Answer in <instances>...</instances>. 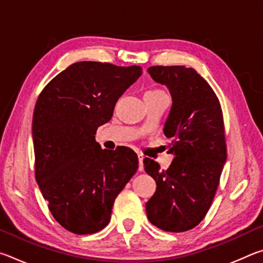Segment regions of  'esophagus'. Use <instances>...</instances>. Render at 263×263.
Wrapping results in <instances>:
<instances>
[{
  "label": "esophagus",
  "mask_w": 263,
  "mask_h": 263,
  "mask_svg": "<svg viewBox=\"0 0 263 263\" xmlns=\"http://www.w3.org/2000/svg\"><path fill=\"white\" fill-rule=\"evenodd\" d=\"M144 159L145 157L142 154H138V160H139V171H144Z\"/></svg>",
  "instance_id": "esophagus-1"
}]
</instances>
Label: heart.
Here are the masks:
<instances>
[{
    "instance_id": "b5f03b06",
    "label": "heart",
    "mask_w": 263,
    "mask_h": 263,
    "mask_svg": "<svg viewBox=\"0 0 263 263\" xmlns=\"http://www.w3.org/2000/svg\"><path fill=\"white\" fill-rule=\"evenodd\" d=\"M149 91H152V92H162V91H160V90H149Z\"/></svg>"
}]
</instances>
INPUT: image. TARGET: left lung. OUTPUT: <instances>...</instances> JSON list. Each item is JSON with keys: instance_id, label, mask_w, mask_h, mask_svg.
<instances>
[{"instance_id": "1", "label": "left lung", "mask_w": 263, "mask_h": 263, "mask_svg": "<svg viewBox=\"0 0 263 263\" xmlns=\"http://www.w3.org/2000/svg\"><path fill=\"white\" fill-rule=\"evenodd\" d=\"M147 72L171 92L173 103L163 133L173 138L168 153L174 159L167 171L154 160H144L145 172L157 182L146 213L166 232H184L205 217L226 162L220 103L194 68L153 66Z\"/></svg>"}]
</instances>
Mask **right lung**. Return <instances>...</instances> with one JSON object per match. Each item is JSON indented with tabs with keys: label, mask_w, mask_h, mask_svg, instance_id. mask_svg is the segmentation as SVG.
Returning <instances> with one entry per match:
<instances>
[{
	"label": "right lung",
	"mask_w": 263,
	"mask_h": 263,
	"mask_svg": "<svg viewBox=\"0 0 263 263\" xmlns=\"http://www.w3.org/2000/svg\"><path fill=\"white\" fill-rule=\"evenodd\" d=\"M142 74L140 66L80 61L52 79L34 106L35 180L53 217L75 234L109 224L114 202L138 169V157L119 146L102 149L97 128Z\"/></svg>",
	"instance_id": "add662e5"
}]
</instances>
